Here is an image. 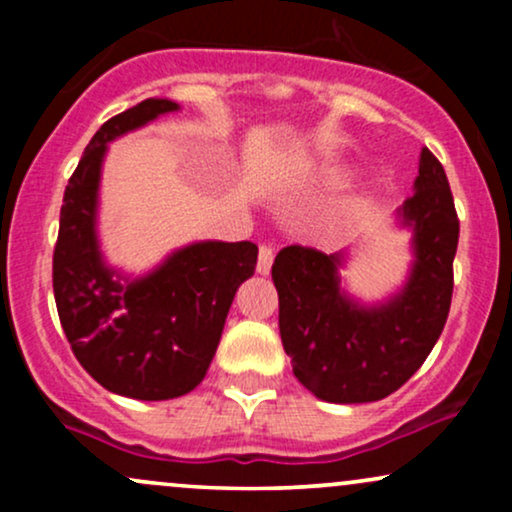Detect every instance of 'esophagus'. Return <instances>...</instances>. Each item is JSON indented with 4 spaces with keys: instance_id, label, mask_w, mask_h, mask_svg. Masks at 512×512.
<instances>
[{
    "instance_id": "obj_1",
    "label": "esophagus",
    "mask_w": 512,
    "mask_h": 512,
    "mask_svg": "<svg viewBox=\"0 0 512 512\" xmlns=\"http://www.w3.org/2000/svg\"><path fill=\"white\" fill-rule=\"evenodd\" d=\"M272 262H274L272 245H260V255H257V272L267 276L272 272Z\"/></svg>"
}]
</instances>
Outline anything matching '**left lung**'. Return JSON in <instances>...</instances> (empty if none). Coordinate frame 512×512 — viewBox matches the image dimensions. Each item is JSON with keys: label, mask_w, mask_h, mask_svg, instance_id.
<instances>
[{"label": "left lung", "mask_w": 512, "mask_h": 512, "mask_svg": "<svg viewBox=\"0 0 512 512\" xmlns=\"http://www.w3.org/2000/svg\"><path fill=\"white\" fill-rule=\"evenodd\" d=\"M399 221L414 231V264L404 289L385 303L361 305L346 296L339 252L289 245L272 264L281 344L298 383L325 402L392 395L421 368L448 320L460 221L448 175L428 149H421L414 195Z\"/></svg>", "instance_id": "8db88e82"}]
</instances>
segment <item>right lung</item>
I'll list each match as a JSON object with an SVG mask.
<instances>
[{"mask_svg": "<svg viewBox=\"0 0 512 512\" xmlns=\"http://www.w3.org/2000/svg\"><path fill=\"white\" fill-rule=\"evenodd\" d=\"M146 98L93 134L60 211L52 289L76 361L115 395L158 402L202 383L233 296L257 264V245L204 240L175 250L154 272L127 279L103 262L96 214L108 144L178 110Z\"/></svg>", "mask_w": 512, "mask_h": 512, "instance_id": "obj_1", "label": "right lung"}]
</instances>
